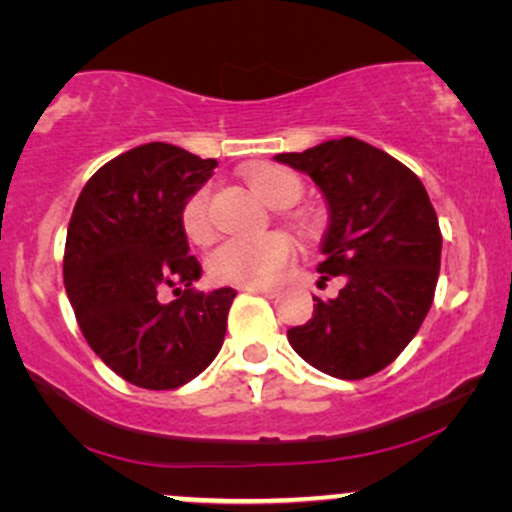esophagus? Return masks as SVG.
<instances>
[{"label": "esophagus", "mask_w": 512, "mask_h": 512, "mask_svg": "<svg viewBox=\"0 0 512 512\" xmlns=\"http://www.w3.org/2000/svg\"><path fill=\"white\" fill-rule=\"evenodd\" d=\"M246 290H249V292H256V294H263V297H270V299H273V297H278V294H280V287H246Z\"/></svg>", "instance_id": "34e87169"}]
</instances>
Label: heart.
I'll return each mask as SVG.
<instances>
[{
  "label": "heart",
  "instance_id": "1",
  "mask_svg": "<svg viewBox=\"0 0 512 512\" xmlns=\"http://www.w3.org/2000/svg\"><path fill=\"white\" fill-rule=\"evenodd\" d=\"M249 186L270 208H290L304 191L302 179L285 167H263L249 174ZM179 222L191 242H206L210 237L208 189H196L186 198ZM290 256V242L280 234L261 239H222L208 251L206 270L208 278L218 285L261 287L278 278L280 270L290 263Z\"/></svg>",
  "mask_w": 512,
  "mask_h": 512
}]
</instances>
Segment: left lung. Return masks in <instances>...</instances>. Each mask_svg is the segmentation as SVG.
I'll list each match as a JSON object with an SVG mask.
<instances>
[{
  "label": "left lung",
  "instance_id": "left-lung-1",
  "mask_svg": "<svg viewBox=\"0 0 512 512\" xmlns=\"http://www.w3.org/2000/svg\"><path fill=\"white\" fill-rule=\"evenodd\" d=\"M275 160L306 172L326 196L323 280L314 316L287 330L294 352L323 374L359 381L386 369L422 328L441 270V227L424 184L386 150L345 136Z\"/></svg>",
  "mask_w": 512,
  "mask_h": 512
}]
</instances>
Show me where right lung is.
Returning <instances> with one entry per match:
<instances>
[{"instance_id": "right-lung-1", "label": "right lung", "mask_w": 512, "mask_h": 512, "mask_svg": "<svg viewBox=\"0 0 512 512\" xmlns=\"http://www.w3.org/2000/svg\"><path fill=\"white\" fill-rule=\"evenodd\" d=\"M218 160L146 143L83 186L64 246V287L78 328L117 376L148 390L189 383L218 357L237 292H198L201 263L179 222ZM172 289L165 303L161 292Z\"/></svg>"}]
</instances>
